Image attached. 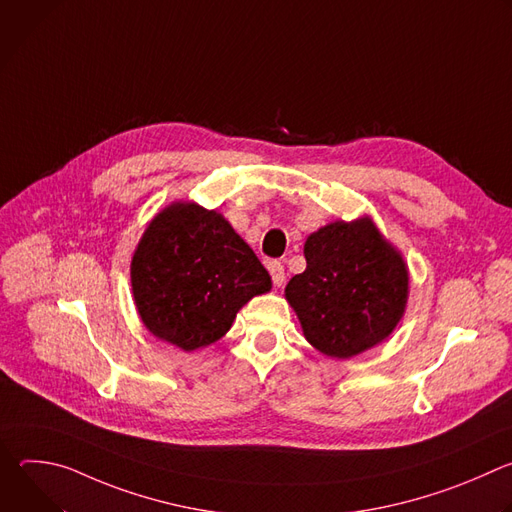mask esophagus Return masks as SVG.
Masks as SVG:
<instances>
[{"mask_svg":"<svg viewBox=\"0 0 512 512\" xmlns=\"http://www.w3.org/2000/svg\"><path fill=\"white\" fill-rule=\"evenodd\" d=\"M267 269H269V273H271L273 285H275V287H281L283 281H285V269H283V265H281L279 261H269V263H267Z\"/></svg>","mask_w":512,"mask_h":512,"instance_id":"esophagus-1","label":"esophagus"}]
</instances>
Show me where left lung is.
Listing matches in <instances>:
<instances>
[{
	"label": "left lung",
	"instance_id": "obj_1",
	"mask_svg": "<svg viewBox=\"0 0 512 512\" xmlns=\"http://www.w3.org/2000/svg\"><path fill=\"white\" fill-rule=\"evenodd\" d=\"M304 255L306 271L289 279L285 300L316 350L350 358L389 338L407 306L409 271L369 216L322 227Z\"/></svg>",
	"mask_w": 512,
	"mask_h": 512
}]
</instances>
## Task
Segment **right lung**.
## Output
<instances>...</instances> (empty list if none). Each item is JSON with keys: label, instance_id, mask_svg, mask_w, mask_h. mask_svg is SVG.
Instances as JSON below:
<instances>
[{"label": "right lung", "instance_id": "add662e5", "mask_svg": "<svg viewBox=\"0 0 512 512\" xmlns=\"http://www.w3.org/2000/svg\"><path fill=\"white\" fill-rule=\"evenodd\" d=\"M141 322L186 352L223 338L271 277L223 214L174 202L154 216L131 259Z\"/></svg>", "mask_w": 512, "mask_h": 512}]
</instances>
